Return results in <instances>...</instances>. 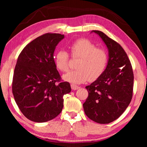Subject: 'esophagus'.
<instances>
[{
	"instance_id": "1",
	"label": "esophagus",
	"mask_w": 147,
	"mask_h": 147,
	"mask_svg": "<svg viewBox=\"0 0 147 147\" xmlns=\"http://www.w3.org/2000/svg\"><path fill=\"white\" fill-rule=\"evenodd\" d=\"M71 86L72 90H76L79 89L80 88V86H77V85H73V84H72V85H71Z\"/></svg>"
}]
</instances>
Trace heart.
<instances>
[{"instance_id":"1","label":"heart","mask_w":147,"mask_h":147,"mask_svg":"<svg viewBox=\"0 0 147 147\" xmlns=\"http://www.w3.org/2000/svg\"><path fill=\"white\" fill-rule=\"evenodd\" d=\"M71 55L78 58V69L71 71L63 76L64 80L80 84L88 80H94L104 73L108 63V54L104 49L99 48L88 39L76 40L69 47ZM55 66L61 72H67L69 67V55L64 49L56 52L54 57Z\"/></svg>"}]
</instances>
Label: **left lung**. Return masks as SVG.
Masks as SVG:
<instances>
[{
    "label": "left lung",
    "instance_id": "1",
    "mask_svg": "<svg viewBox=\"0 0 147 147\" xmlns=\"http://www.w3.org/2000/svg\"><path fill=\"white\" fill-rule=\"evenodd\" d=\"M92 32L98 34L107 45L109 58L104 73L86 86L88 96L83 106L90 119L109 124L119 117L131 101L134 74L123 48L100 31Z\"/></svg>",
    "mask_w": 147,
    "mask_h": 147
}]
</instances>
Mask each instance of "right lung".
Masks as SVG:
<instances>
[{
	"label": "right lung",
	"instance_id": "add662e5",
	"mask_svg": "<svg viewBox=\"0 0 147 147\" xmlns=\"http://www.w3.org/2000/svg\"><path fill=\"white\" fill-rule=\"evenodd\" d=\"M64 35L47 33L29 43L19 55L12 83V94L28 119L44 123L56 117L71 90L56 68L54 52Z\"/></svg>",
	"mask_w": 147,
	"mask_h": 147
}]
</instances>
